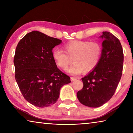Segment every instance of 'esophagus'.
I'll list each match as a JSON object with an SVG mask.
<instances>
[{
	"instance_id": "esophagus-1",
	"label": "esophagus",
	"mask_w": 133,
	"mask_h": 133,
	"mask_svg": "<svg viewBox=\"0 0 133 133\" xmlns=\"http://www.w3.org/2000/svg\"><path fill=\"white\" fill-rule=\"evenodd\" d=\"M77 78H76V77H70V80L71 82H73V81H75Z\"/></svg>"
}]
</instances>
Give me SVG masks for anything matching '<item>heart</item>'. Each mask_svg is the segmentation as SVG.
Here are the masks:
<instances>
[{"instance_id":"b5f03b06","label":"heart","mask_w":133,"mask_h":133,"mask_svg":"<svg viewBox=\"0 0 133 133\" xmlns=\"http://www.w3.org/2000/svg\"><path fill=\"white\" fill-rule=\"evenodd\" d=\"M64 51L54 49L53 60L57 66L66 70L72 62L74 64L67 70L73 76L80 75L83 71L89 73L96 68L102 56V47L97 42L75 40L64 44Z\"/></svg>"}]
</instances>
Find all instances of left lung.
Masks as SVG:
<instances>
[{
	"label": "left lung",
	"mask_w": 133,
	"mask_h": 133,
	"mask_svg": "<svg viewBox=\"0 0 133 133\" xmlns=\"http://www.w3.org/2000/svg\"><path fill=\"white\" fill-rule=\"evenodd\" d=\"M99 37L103 40L100 62L82 78L83 87L77 93L79 102L90 107L102 106L112 97L123 71L124 55L120 40L109 31H103Z\"/></svg>",
	"instance_id": "8db88e82"
}]
</instances>
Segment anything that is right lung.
Instances as JSON below:
<instances>
[{"instance_id":"right-lung-1","label":"right lung","mask_w":133,"mask_h":133,"mask_svg":"<svg viewBox=\"0 0 133 133\" xmlns=\"http://www.w3.org/2000/svg\"><path fill=\"white\" fill-rule=\"evenodd\" d=\"M62 41L39 31L28 33L20 40L14 57L15 78L24 98L38 107L57 102L63 85L70 78L57 68L52 50Z\"/></svg>"}]
</instances>
